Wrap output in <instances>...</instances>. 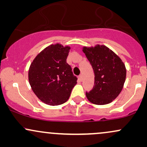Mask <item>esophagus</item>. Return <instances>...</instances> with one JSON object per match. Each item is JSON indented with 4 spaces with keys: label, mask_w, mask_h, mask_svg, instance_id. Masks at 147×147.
I'll return each instance as SVG.
<instances>
[{
    "label": "esophagus",
    "mask_w": 147,
    "mask_h": 147,
    "mask_svg": "<svg viewBox=\"0 0 147 147\" xmlns=\"http://www.w3.org/2000/svg\"><path fill=\"white\" fill-rule=\"evenodd\" d=\"M79 79H80L81 81H82V79H83V75H79Z\"/></svg>",
    "instance_id": "obj_1"
}]
</instances>
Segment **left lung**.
I'll return each instance as SVG.
<instances>
[{
    "label": "left lung",
    "mask_w": 147,
    "mask_h": 147,
    "mask_svg": "<svg viewBox=\"0 0 147 147\" xmlns=\"http://www.w3.org/2000/svg\"><path fill=\"white\" fill-rule=\"evenodd\" d=\"M83 52L95 73L93 88L86 92L89 102L97 105L112 102L122 91L126 70L122 59L104 45L83 47Z\"/></svg>",
    "instance_id": "8db88e82"
}]
</instances>
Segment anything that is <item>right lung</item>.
<instances>
[{"label":"right lung","mask_w":147,"mask_h":147,"mask_svg":"<svg viewBox=\"0 0 147 147\" xmlns=\"http://www.w3.org/2000/svg\"><path fill=\"white\" fill-rule=\"evenodd\" d=\"M70 50V46L52 44L39 52L30 64V86L36 97L48 105L65 103L77 84V78L66 62Z\"/></svg>","instance_id":"right-lung-1"}]
</instances>
